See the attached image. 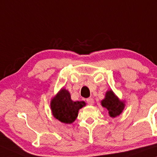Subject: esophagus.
<instances>
[{
  "mask_svg": "<svg viewBox=\"0 0 157 157\" xmlns=\"http://www.w3.org/2000/svg\"><path fill=\"white\" fill-rule=\"evenodd\" d=\"M86 102L88 104L93 105L94 104V98H88L86 99Z\"/></svg>",
  "mask_w": 157,
  "mask_h": 157,
  "instance_id": "1",
  "label": "esophagus"
}]
</instances>
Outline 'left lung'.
Returning <instances> with one entry per match:
<instances>
[{"mask_svg": "<svg viewBox=\"0 0 157 157\" xmlns=\"http://www.w3.org/2000/svg\"><path fill=\"white\" fill-rule=\"evenodd\" d=\"M101 105L108 109L109 115L111 117L119 116L124 108V103L119 100L112 91L106 92V97L101 101Z\"/></svg>", "mask_w": 157, "mask_h": 157, "instance_id": "1", "label": "left lung"}]
</instances>
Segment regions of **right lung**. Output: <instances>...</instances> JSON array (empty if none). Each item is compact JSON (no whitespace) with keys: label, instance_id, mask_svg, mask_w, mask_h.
Here are the masks:
<instances>
[{"label":"right lung","instance_id":"obj_1","mask_svg":"<svg viewBox=\"0 0 157 157\" xmlns=\"http://www.w3.org/2000/svg\"><path fill=\"white\" fill-rule=\"evenodd\" d=\"M84 101H73L67 90L61 89L51 102V108L56 119L64 124H71L76 120L78 110L84 106Z\"/></svg>","mask_w":157,"mask_h":157}]
</instances>
